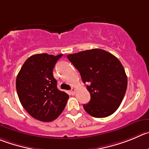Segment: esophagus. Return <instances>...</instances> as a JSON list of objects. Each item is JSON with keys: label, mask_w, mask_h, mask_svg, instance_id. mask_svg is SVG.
I'll return each mask as SVG.
<instances>
[{"label": "esophagus", "mask_w": 149, "mask_h": 149, "mask_svg": "<svg viewBox=\"0 0 149 149\" xmlns=\"http://www.w3.org/2000/svg\"><path fill=\"white\" fill-rule=\"evenodd\" d=\"M70 93H71L72 95H74V94L76 93V89H75L74 87H72L71 90H70Z\"/></svg>", "instance_id": "34e87169"}]
</instances>
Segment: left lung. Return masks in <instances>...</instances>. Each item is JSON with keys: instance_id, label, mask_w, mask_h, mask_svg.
<instances>
[{"instance_id": "obj_1", "label": "left lung", "mask_w": 149, "mask_h": 149, "mask_svg": "<svg viewBox=\"0 0 149 149\" xmlns=\"http://www.w3.org/2000/svg\"><path fill=\"white\" fill-rule=\"evenodd\" d=\"M68 59L87 83L90 101L84 110L95 118L113 114L123 101L127 87V76L120 61L110 53L98 48L68 54Z\"/></svg>"}]
</instances>
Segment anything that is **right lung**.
<instances>
[{
	"instance_id": "1",
	"label": "right lung",
	"mask_w": 149,
	"mask_h": 149,
	"mask_svg": "<svg viewBox=\"0 0 149 149\" xmlns=\"http://www.w3.org/2000/svg\"><path fill=\"white\" fill-rule=\"evenodd\" d=\"M63 54H39L29 58L16 79L20 103L34 118L43 122L55 120L66 106L69 95L57 88L53 70Z\"/></svg>"
}]
</instances>
